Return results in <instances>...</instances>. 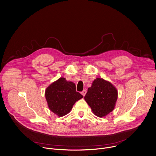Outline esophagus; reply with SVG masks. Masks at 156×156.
<instances>
[{
    "label": "esophagus",
    "mask_w": 156,
    "mask_h": 156,
    "mask_svg": "<svg viewBox=\"0 0 156 156\" xmlns=\"http://www.w3.org/2000/svg\"><path fill=\"white\" fill-rule=\"evenodd\" d=\"M86 93H87V90H83L82 92V95H83V96H85V94H86Z\"/></svg>",
    "instance_id": "1"
}]
</instances>
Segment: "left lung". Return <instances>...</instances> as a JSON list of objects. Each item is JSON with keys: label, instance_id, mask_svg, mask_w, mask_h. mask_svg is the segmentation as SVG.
I'll return each mask as SVG.
<instances>
[{"label": "left lung", "instance_id": "obj_1", "mask_svg": "<svg viewBox=\"0 0 156 156\" xmlns=\"http://www.w3.org/2000/svg\"><path fill=\"white\" fill-rule=\"evenodd\" d=\"M118 98V92L113 85L101 78H97L89 87L84 99L93 113L103 117L112 112Z\"/></svg>", "mask_w": 156, "mask_h": 156}]
</instances>
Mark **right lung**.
I'll return each instance as SVG.
<instances>
[{"mask_svg":"<svg viewBox=\"0 0 156 156\" xmlns=\"http://www.w3.org/2000/svg\"><path fill=\"white\" fill-rule=\"evenodd\" d=\"M45 97L49 108L59 116L71 112L74 103L83 96L76 91V85L61 77L46 88Z\"/></svg>","mask_w":156,"mask_h":156,"instance_id":"1","label":"right lung"}]
</instances>
